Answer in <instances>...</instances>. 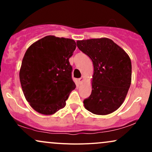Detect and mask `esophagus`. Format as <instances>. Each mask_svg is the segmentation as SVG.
Listing matches in <instances>:
<instances>
[{
	"mask_svg": "<svg viewBox=\"0 0 152 152\" xmlns=\"http://www.w3.org/2000/svg\"><path fill=\"white\" fill-rule=\"evenodd\" d=\"M83 80H84V77H83V76H82V77H81L80 78H78V83H79V84H81V83H83Z\"/></svg>",
	"mask_w": 152,
	"mask_h": 152,
	"instance_id": "esophagus-1",
	"label": "esophagus"
}]
</instances>
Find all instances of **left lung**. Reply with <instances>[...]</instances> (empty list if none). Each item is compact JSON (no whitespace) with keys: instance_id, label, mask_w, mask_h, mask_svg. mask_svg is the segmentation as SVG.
<instances>
[{"instance_id":"1","label":"left lung","mask_w":152,"mask_h":152,"mask_svg":"<svg viewBox=\"0 0 152 152\" xmlns=\"http://www.w3.org/2000/svg\"><path fill=\"white\" fill-rule=\"evenodd\" d=\"M78 49L92 60V91L83 101L85 109L97 115L117 110L132 82V62L125 50L107 38L77 41Z\"/></svg>"}]
</instances>
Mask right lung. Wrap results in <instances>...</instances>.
Wrapping results in <instances>:
<instances>
[{
	"instance_id": "add662e5",
	"label": "right lung",
	"mask_w": 152,
	"mask_h": 152,
	"mask_svg": "<svg viewBox=\"0 0 152 152\" xmlns=\"http://www.w3.org/2000/svg\"><path fill=\"white\" fill-rule=\"evenodd\" d=\"M76 47L73 39L47 36L26 50L19 77L26 99L37 112L52 115L65 107L76 88L69 61Z\"/></svg>"
}]
</instances>
